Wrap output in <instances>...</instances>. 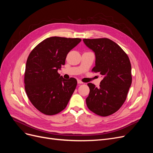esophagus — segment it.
Wrapping results in <instances>:
<instances>
[{
  "mask_svg": "<svg viewBox=\"0 0 153 153\" xmlns=\"http://www.w3.org/2000/svg\"><path fill=\"white\" fill-rule=\"evenodd\" d=\"M77 82H78V84H84V82H82L80 80H77Z\"/></svg>",
  "mask_w": 153,
  "mask_h": 153,
  "instance_id": "esophagus-1",
  "label": "esophagus"
}]
</instances>
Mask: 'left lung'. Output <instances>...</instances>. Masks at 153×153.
<instances>
[{
	"label": "left lung",
	"mask_w": 153,
	"mask_h": 153,
	"mask_svg": "<svg viewBox=\"0 0 153 153\" xmlns=\"http://www.w3.org/2000/svg\"><path fill=\"white\" fill-rule=\"evenodd\" d=\"M84 43L95 53L96 65L92 71L103 77L98 88L92 83L86 98L88 108L100 116H108L121 107L132 82L131 66L127 54L108 38L84 39Z\"/></svg>",
	"instance_id": "left-lung-1"
}]
</instances>
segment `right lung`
I'll list each match as a JSON object with an SVG mask.
<instances>
[{
	"label": "right lung",
	"mask_w": 153,
	"mask_h": 153,
	"mask_svg": "<svg viewBox=\"0 0 153 153\" xmlns=\"http://www.w3.org/2000/svg\"><path fill=\"white\" fill-rule=\"evenodd\" d=\"M81 40L50 37L30 53L25 66V89L31 103L41 113L52 115L66 107L77 81L74 78L65 80L58 69L65 64L69 51Z\"/></svg>",
	"instance_id": "add662e5"
}]
</instances>
